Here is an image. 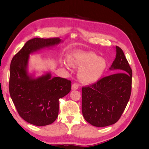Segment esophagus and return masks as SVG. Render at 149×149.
Here are the masks:
<instances>
[{
  "instance_id": "1",
  "label": "esophagus",
  "mask_w": 149,
  "mask_h": 149,
  "mask_svg": "<svg viewBox=\"0 0 149 149\" xmlns=\"http://www.w3.org/2000/svg\"><path fill=\"white\" fill-rule=\"evenodd\" d=\"M78 88V84L77 83H74L71 86V89L73 90H76Z\"/></svg>"
}]
</instances>
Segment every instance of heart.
Returning a JSON list of instances; mask_svg holds the SVG:
<instances>
[{
  "label": "heart",
  "instance_id": "1",
  "mask_svg": "<svg viewBox=\"0 0 149 149\" xmlns=\"http://www.w3.org/2000/svg\"><path fill=\"white\" fill-rule=\"evenodd\" d=\"M69 65L74 68H81L78 78L85 84L93 83L100 80L104 74L107 62L96 54L84 51H76L68 58ZM61 65L68 68L69 65L61 62Z\"/></svg>",
  "mask_w": 149,
  "mask_h": 149
}]
</instances>
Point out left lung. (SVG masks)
<instances>
[{
  "instance_id": "obj_1",
  "label": "left lung",
  "mask_w": 149,
  "mask_h": 149,
  "mask_svg": "<svg viewBox=\"0 0 149 149\" xmlns=\"http://www.w3.org/2000/svg\"><path fill=\"white\" fill-rule=\"evenodd\" d=\"M110 70L116 73L82 87V112L88 123L96 127L114 124L120 119L131 94L132 71L120 47Z\"/></svg>"
}]
</instances>
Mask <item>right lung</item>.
I'll list each match as a JSON object with an SVG mask.
<instances>
[{"label":"right lung","mask_w":149,"mask_h":149,"mask_svg":"<svg viewBox=\"0 0 149 149\" xmlns=\"http://www.w3.org/2000/svg\"><path fill=\"white\" fill-rule=\"evenodd\" d=\"M61 42L59 38L31 39L11 61L10 95L19 116L31 124L43 126L53 123L58 116L59 100L71 91L70 80L52 78L49 73L34 78L26 71L30 54Z\"/></svg>","instance_id":"add662e5"}]
</instances>
